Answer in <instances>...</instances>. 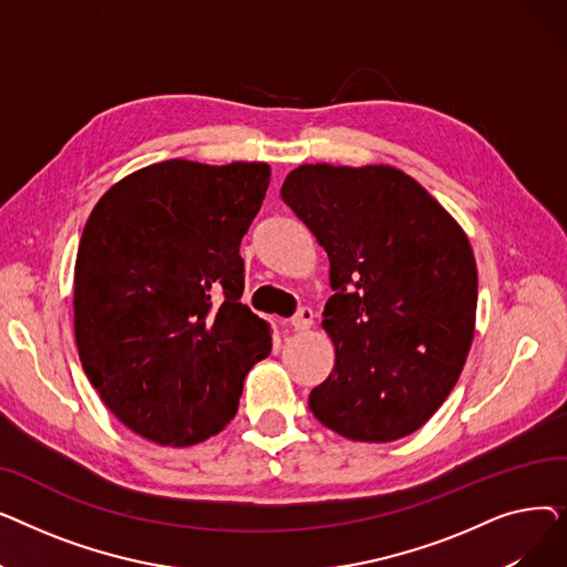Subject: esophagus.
I'll use <instances>...</instances> for the list:
<instances>
[{
  "label": "esophagus",
  "mask_w": 567,
  "mask_h": 567,
  "mask_svg": "<svg viewBox=\"0 0 567 567\" xmlns=\"http://www.w3.org/2000/svg\"><path fill=\"white\" fill-rule=\"evenodd\" d=\"M312 321H315L312 310H310V308H301L299 312H296V315L289 319V326H291L293 331H308L310 326H312Z\"/></svg>",
  "instance_id": "1"
}]
</instances>
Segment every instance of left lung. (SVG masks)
I'll list each match as a JSON object with an SVG mask.
<instances>
[{
	"label": "left lung",
	"mask_w": 567,
	"mask_h": 567,
	"mask_svg": "<svg viewBox=\"0 0 567 567\" xmlns=\"http://www.w3.org/2000/svg\"><path fill=\"white\" fill-rule=\"evenodd\" d=\"M280 195L329 255L336 291L321 321L336 365L310 411L351 441L409 436L451 395L473 342L468 236L391 165H299Z\"/></svg>",
	"instance_id": "1"
}]
</instances>
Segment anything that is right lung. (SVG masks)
Segmentation results:
<instances>
[{"instance_id": "obj_1", "label": "right lung", "mask_w": 567, "mask_h": 567, "mask_svg": "<svg viewBox=\"0 0 567 567\" xmlns=\"http://www.w3.org/2000/svg\"><path fill=\"white\" fill-rule=\"evenodd\" d=\"M266 163L172 158L116 182L89 216L73 333L105 406L135 434L186 449L227 427L271 326L244 303L241 238Z\"/></svg>"}]
</instances>
